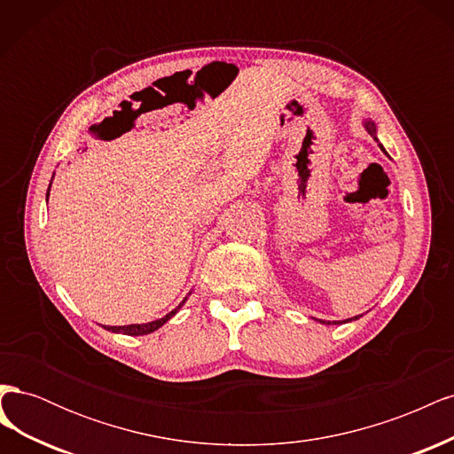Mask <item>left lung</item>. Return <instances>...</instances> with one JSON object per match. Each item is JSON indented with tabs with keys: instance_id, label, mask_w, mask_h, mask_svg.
Here are the masks:
<instances>
[{
	"instance_id": "obj_1",
	"label": "left lung",
	"mask_w": 454,
	"mask_h": 454,
	"mask_svg": "<svg viewBox=\"0 0 454 454\" xmlns=\"http://www.w3.org/2000/svg\"><path fill=\"white\" fill-rule=\"evenodd\" d=\"M362 125H364V129H365V132H367V134L373 136V140L379 144L380 151H384V153H387V149H384V145L379 142V136H377V122H375L373 119H364V121H362ZM387 155H388V153H387ZM360 316H364V314L352 316V318H348V320H342V322H333V324H335V325H337V324H347V322H352V320H358ZM318 322H320V324H325V325L332 324V322H325V320H318Z\"/></svg>"
}]
</instances>
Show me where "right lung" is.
Segmentation results:
<instances>
[{"label": "right lung", "instance_id": "obj_1", "mask_svg": "<svg viewBox=\"0 0 454 454\" xmlns=\"http://www.w3.org/2000/svg\"><path fill=\"white\" fill-rule=\"evenodd\" d=\"M54 177V176H52ZM52 184V182H51ZM51 184H49V189H47V200H49V191H51ZM191 292L185 295V299L182 301L180 305H177L174 310H170L167 316H162V318L159 320H153V322H147V324H130V325H102L104 329H107V332H114V333H122V335H147V333H153L157 332L159 327H162L164 324H167L170 318H174V316L177 314V310H180L185 301L189 299Z\"/></svg>", "mask_w": 454, "mask_h": 454}]
</instances>
